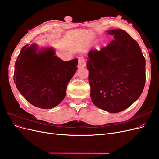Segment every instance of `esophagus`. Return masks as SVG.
Listing matches in <instances>:
<instances>
[{"mask_svg": "<svg viewBox=\"0 0 159 159\" xmlns=\"http://www.w3.org/2000/svg\"><path fill=\"white\" fill-rule=\"evenodd\" d=\"M86 66V63L84 57H78V68H85Z\"/></svg>", "mask_w": 159, "mask_h": 159, "instance_id": "1", "label": "esophagus"}]
</instances>
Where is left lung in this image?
Returning a JSON list of instances; mask_svg holds the SVG:
<instances>
[{
  "instance_id": "1",
  "label": "left lung",
  "mask_w": 159,
  "mask_h": 159,
  "mask_svg": "<svg viewBox=\"0 0 159 159\" xmlns=\"http://www.w3.org/2000/svg\"><path fill=\"white\" fill-rule=\"evenodd\" d=\"M114 40L90 50L87 68L91 99L101 109L119 113L139 98L145 84V59L138 43L121 29L107 31Z\"/></svg>"
}]
</instances>
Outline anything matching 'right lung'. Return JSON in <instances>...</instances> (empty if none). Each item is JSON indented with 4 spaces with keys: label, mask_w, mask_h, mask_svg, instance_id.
Here are the masks:
<instances>
[{
    "label": "right lung",
    "mask_w": 159,
    "mask_h": 159,
    "mask_svg": "<svg viewBox=\"0 0 159 159\" xmlns=\"http://www.w3.org/2000/svg\"><path fill=\"white\" fill-rule=\"evenodd\" d=\"M78 60L64 61L52 48L38 50L36 44L24 46L14 65V81L28 102L38 108L51 109L65 98Z\"/></svg>",
    "instance_id": "1"
}]
</instances>
